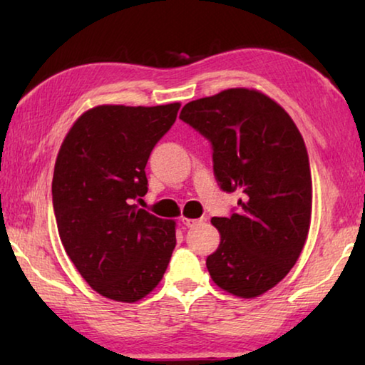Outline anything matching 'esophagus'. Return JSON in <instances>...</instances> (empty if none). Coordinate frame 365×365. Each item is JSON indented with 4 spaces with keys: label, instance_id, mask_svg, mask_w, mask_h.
<instances>
[{
    "label": "esophagus",
    "instance_id": "obj_1",
    "mask_svg": "<svg viewBox=\"0 0 365 365\" xmlns=\"http://www.w3.org/2000/svg\"><path fill=\"white\" fill-rule=\"evenodd\" d=\"M202 219H188V217H182V224L187 227H193L196 224H201Z\"/></svg>",
    "mask_w": 365,
    "mask_h": 365
}]
</instances>
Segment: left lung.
I'll list each match as a JSON object with an SVG mask.
<instances>
[{"label":"left lung","instance_id":"left-lung-1","mask_svg":"<svg viewBox=\"0 0 365 365\" xmlns=\"http://www.w3.org/2000/svg\"><path fill=\"white\" fill-rule=\"evenodd\" d=\"M180 119L212 145L220 188L243 193L238 212L212 217L219 248L207 256L212 282L256 298L285 279L311 227L312 178L298 127L255 88H228L185 104Z\"/></svg>","mask_w":365,"mask_h":365}]
</instances>
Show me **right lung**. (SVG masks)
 <instances>
[{"mask_svg":"<svg viewBox=\"0 0 365 365\" xmlns=\"http://www.w3.org/2000/svg\"><path fill=\"white\" fill-rule=\"evenodd\" d=\"M180 103L101 104L73 122L53 174L59 238L85 282L104 298L135 302L163 280L175 220L133 205L148 191L146 163Z\"/></svg>","mask_w":365,"mask_h":365,"instance_id":"obj_1","label":"right lung"}]
</instances>
